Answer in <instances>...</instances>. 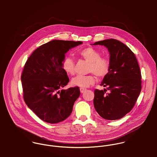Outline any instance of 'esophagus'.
I'll return each mask as SVG.
<instances>
[{
    "instance_id": "esophagus-1",
    "label": "esophagus",
    "mask_w": 157,
    "mask_h": 157,
    "mask_svg": "<svg viewBox=\"0 0 157 157\" xmlns=\"http://www.w3.org/2000/svg\"><path fill=\"white\" fill-rule=\"evenodd\" d=\"M86 90V89L83 88H80V92H81V93H83Z\"/></svg>"
}]
</instances>
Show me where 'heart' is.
Wrapping results in <instances>:
<instances>
[{
	"instance_id": "obj_1",
	"label": "heart",
	"mask_w": 157,
	"mask_h": 157,
	"mask_svg": "<svg viewBox=\"0 0 157 157\" xmlns=\"http://www.w3.org/2000/svg\"><path fill=\"white\" fill-rule=\"evenodd\" d=\"M79 57L89 63L88 72L94 74L100 78H104L108 74L111 62L108 58L101 57V53L92 47H88L78 51ZM75 63L69 57H65L62 62L63 70L69 75L75 73ZM93 74L88 75H77L72 79V85L81 88H87L95 82V77Z\"/></svg>"
}]
</instances>
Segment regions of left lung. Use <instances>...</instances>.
I'll return each mask as SVG.
<instances>
[{"label": "left lung", "instance_id": "left-lung-1", "mask_svg": "<svg viewBox=\"0 0 157 157\" xmlns=\"http://www.w3.org/2000/svg\"><path fill=\"white\" fill-rule=\"evenodd\" d=\"M93 45L106 46L111 62L109 71L100 84L106 89L94 90V108L106 120L120 119L132 109L141 90L138 61L130 48L116 39H106ZM108 90L109 93H106Z\"/></svg>", "mask_w": 157, "mask_h": 157}]
</instances>
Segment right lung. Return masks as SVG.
<instances>
[{"label": "right lung", "mask_w": 157, "mask_h": 157, "mask_svg": "<svg viewBox=\"0 0 157 157\" xmlns=\"http://www.w3.org/2000/svg\"><path fill=\"white\" fill-rule=\"evenodd\" d=\"M81 44L80 41L53 40L34 50L25 64L21 75L24 101L46 123L67 118L80 96L78 86L62 89L69 81L62 62L70 49Z\"/></svg>", "instance_id": "1"}]
</instances>
